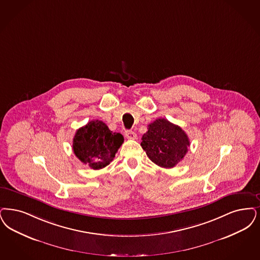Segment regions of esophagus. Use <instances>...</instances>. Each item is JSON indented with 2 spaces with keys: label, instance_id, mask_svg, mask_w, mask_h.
<instances>
[{
  "label": "esophagus",
  "instance_id": "esophagus-1",
  "mask_svg": "<svg viewBox=\"0 0 260 260\" xmlns=\"http://www.w3.org/2000/svg\"><path fill=\"white\" fill-rule=\"evenodd\" d=\"M125 135L127 139H133V140H135V139H136V137H137L136 134H135V132H133V131H125Z\"/></svg>",
  "mask_w": 260,
  "mask_h": 260
}]
</instances>
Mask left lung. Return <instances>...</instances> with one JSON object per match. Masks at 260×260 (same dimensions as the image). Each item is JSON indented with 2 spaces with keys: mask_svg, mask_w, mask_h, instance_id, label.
<instances>
[{
  "mask_svg": "<svg viewBox=\"0 0 260 260\" xmlns=\"http://www.w3.org/2000/svg\"><path fill=\"white\" fill-rule=\"evenodd\" d=\"M141 146L156 166L172 168L186 156L189 140L179 125L159 118L148 125V132L142 136Z\"/></svg>",
  "mask_w": 260,
  "mask_h": 260,
  "instance_id": "obj_1",
  "label": "left lung"
}]
</instances>
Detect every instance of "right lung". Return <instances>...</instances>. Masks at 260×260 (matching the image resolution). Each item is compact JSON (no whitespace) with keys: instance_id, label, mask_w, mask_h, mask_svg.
Here are the masks:
<instances>
[{"instance_id":"1","label":"right lung","mask_w":260,"mask_h":260,"mask_svg":"<svg viewBox=\"0 0 260 260\" xmlns=\"http://www.w3.org/2000/svg\"><path fill=\"white\" fill-rule=\"evenodd\" d=\"M124 142L121 134L111 132L104 122L90 121L78 128L73 138V153L94 170L108 166Z\"/></svg>"}]
</instances>
